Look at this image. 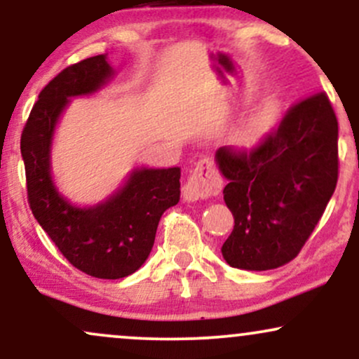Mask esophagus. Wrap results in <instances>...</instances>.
<instances>
[{"mask_svg": "<svg viewBox=\"0 0 359 359\" xmlns=\"http://www.w3.org/2000/svg\"><path fill=\"white\" fill-rule=\"evenodd\" d=\"M221 187L222 180L217 168L214 167L211 160L203 158L197 162L192 174L189 175L187 180H185L182 194L185 201L194 203V201L208 199V197L216 196V194L221 192Z\"/></svg>", "mask_w": 359, "mask_h": 359, "instance_id": "1", "label": "esophagus"}]
</instances>
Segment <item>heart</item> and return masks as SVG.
I'll return each mask as SVG.
<instances>
[{"label": "heart", "mask_w": 359, "mask_h": 359, "mask_svg": "<svg viewBox=\"0 0 359 359\" xmlns=\"http://www.w3.org/2000/svg\"><path fill=\"white\" fill-rule=\"evenodd\" d=\"M275 119V108L270 104L262 106L251 114L248 121L236 131V140L240 143H251L269 128Z\"/></svg>", "instance_id": "b5f03b06"}]
</instances>
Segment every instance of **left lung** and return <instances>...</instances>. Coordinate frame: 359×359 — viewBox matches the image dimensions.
Segmentation results:
<instances>
[{
	"label": "left lung",
	"mask_w": 359,
	"mask_h": 359,
	"mask_svg": "<svg viewBox=\"0 0 359 359\" xmlns=\"http://www.w3.org/2000/svg\"><path fill=\"white\" fill-rule=\"evenodd\" d=\"M216 162L234 217L221 248L226 263L257 271L285 265L306 245L337 184V119L327 94L292 106L250 151L221 147Z\"/></svg>",
	"instance_id": "left-lung-1"
}]
</instances>
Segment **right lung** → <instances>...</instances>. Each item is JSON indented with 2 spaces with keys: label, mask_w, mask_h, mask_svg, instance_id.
Returning a JSON list of instances; mask_svg holds the SVG:
<instances>
[{
  "label": "right lung",
  "mask_w": 359,
  "mask_h": 359,
  "mask_svg": "<svg viewBox=\"0 0 359 359\" xmlns=\"http://www.w3.org/2000/svg\"><path fill=\"white\" fill-rule=\"evenodd\" d=\"M106 55L69 65L39 94L22 133L28 204L35 219L72 266L116 280L145 263L158 221L180 199V168H137L104 203L77 208L60 196L50 174L55 125L69 97L96 93L113 77Z\"/></svg>",
  "instance_id": "right-lung-1"
}]
</instances>
